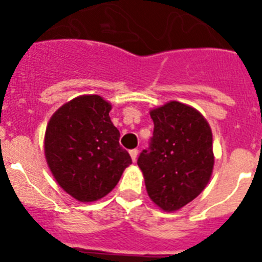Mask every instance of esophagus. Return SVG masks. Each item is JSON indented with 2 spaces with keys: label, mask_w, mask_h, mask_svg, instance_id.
Segmentation results:
<instances>
[{
  "label": "esophagus",
  "mask_w": 262,
  "mask_h": 262,
  "mask_svg": "<svg viewBox=\"0 0 262 262\" xmlns=\"http://www.w3.org/2000/svg\"><path fill=\"white\" fill-rule=\"evenodd\" d=\"M138 149H131V151H129V156H131V159H133V161L134 163H135L136 161V159H138Z\"/></svg>",
  "instance_id": "34e87169"
}]
</instances>
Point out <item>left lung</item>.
<instances>
[{
    "instance_id": "1",
    "label": "left lung",
    "mask_w": 262,
    "mask_h": 262,
    "mask_svg": "<svg viewBox=\"0 0 262 262\" xmlns=\"http://www.w3.org/2000/svg\"><path fill=\"white\" fill-rule=\"evenodd\" d=\"M155 128L139 168L152 202L177 211L207 186L214 169L212 133L196 108L170 101L149 111Z\"/></svg>"
}]
</instances>
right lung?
Listing matches in <instances>:
<instances>
[{"mask_svg": "<svg viewBox=\"0 0 262 262\" xmlns=\"http://www.w3.org/2000/svg\"><path fill=\"white\" fill-rule=\"evenodd\" d=\"M110 110L101 96L76 97L53 113L46 128L48 168L62 190L80 202L107 195L133 163L119 145Z\"/></svg>", "mask_w": 262, "mask_h": 262, "instance_id": "add662e5", "label": "right lung"}]
</instances>
